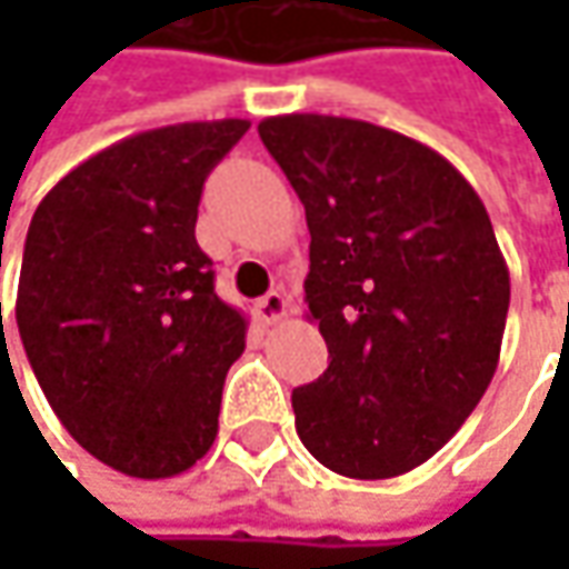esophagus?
Wrapping results in <instances>:
<instances>
[{
  "mask_svg": "<svg viewBox=\"0 0 569 569\" xmlns=\"http://www.w3.org/2000/svg\"><path fill=\"white\" fill-rule=\"evenodd\" d=\"M252 310H256V319L266 322V326H269V322H278V319L288 313V297L281 295V291H269V295L256 300Z\"/></svg>",
  "mask_w": 569,
  "mask_h": 569,
  "instance_id": "1",
  "label": "esophagus"
}]
</instances>
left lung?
Masks as SVG:
<instances>
[{"instance_id": "8db88e82", "label": "left lung", "mask_w": 569, "mask_h": 569, "mask_svg": "<svg viewBox=\"0 0 569 569\" xmlns=\"http://www.w3.org/2000/svg\"><path fill=\"white\" fill-rule=\"evenodd\" d=\"M303 202V295L329 348L297 386V433L326 469L380 481L418 469L491 386L510 272L488 208L433 148L373 122H259Z\"/></svg>"}]
</instances>
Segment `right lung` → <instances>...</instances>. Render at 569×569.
I'll return each mask as SVG.
<instances>
[{
	"mask_svg": "<svg viewBox=\"0 0 569 569\" xmlns=\"http://www.w3.org/2000/svg\"><path fill=\"white\" fill-rule=\"evenodd\" d=\"M247 129L211 120L129 136L33 211L18 332L56 418L122 475H180L214 443L247 317L214 295L196 218L211 167Z\"/></svg>",
	"mask_w": 569,
	"mask_h": 569,
	"instance_id": "right-lung-1",
	"label": "right lung"
}]
</instances>
